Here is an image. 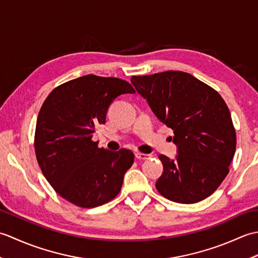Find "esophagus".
I'll use <instances>...</instances> for the list:
<instances>
[{
	"instance_id": "obj_1",
	"label": "esophagus",
	"mask_w": 258,
	"mask_h": 258,
	"mask_svg": "<svg viewBox=\"0 0 258 258\" xmlns=\"http://www.w3.org/2000/svg\"><path fill=\"white\" fill-rule=\"evenodd\" d=\"M152 155L150 154H143V153H140V152H136L135 153V157L138 158V160H149V158H151Z\"/></svg>"
}]
</instances>
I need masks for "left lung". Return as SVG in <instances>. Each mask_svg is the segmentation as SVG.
Here are the masks:
<instances>
[{"label":"left lung","instance_id":"8db88e82","mask_svg":"<svg viewBox=\"0 0 258 258\" xmlns=\"http://www.w3.org/2000/svg\"><path fill=\"white\" fill-rule=\"evenodd\" d=\"M157 118L174 131L178 155H160L163 174L156 188L167 200L193 204L212 195L227 176L236 133L223 97L180 71L132 76Z\"/></svg>","mask_w":258,"mask_h":258}]
</instances>
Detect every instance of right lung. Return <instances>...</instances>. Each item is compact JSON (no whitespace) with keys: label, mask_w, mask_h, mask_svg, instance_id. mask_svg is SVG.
I'll use <instances>...</instances> for the list:
<instances>
[{"label":"right lung","mask_w":258,"mask_h":258,"mask_svg":"<svg viewBox=\"0 0 258 258\" xmlns=\"http://www.w3.org/2000/svg\"><path fill=\"white\" fill-rule=\"evenodd\" d=\"M135 93L128 82L89 74L55 87L43 103L35 128V155L54 190L72 204L92 208L116 197L132 151L100 149L92 140L117 96Z\"/></svg>","instance_id":"right-lung-1"}]
</instances>
